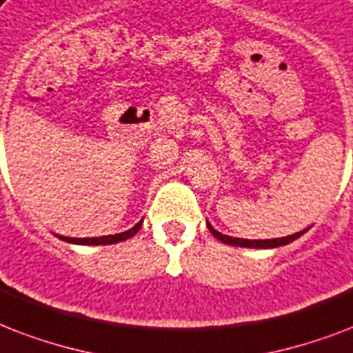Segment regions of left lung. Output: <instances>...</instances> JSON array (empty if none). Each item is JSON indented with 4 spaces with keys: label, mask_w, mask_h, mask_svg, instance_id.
<instances>
[{
    "label": "left lung",
    "mask_w": 353,
    "mask_h": 353,
    "mask_svg": "<svg viewBox=\"0 0 353 353\" xmlns=\"http://www.w3.org/2000/svg\"><path fill=\"white\" fill-rule=\"evenodd\" d=\"M210 232L214 234V237H217L219 241L226 243V245H234V247H248V248H274V247H281V245H288V243L294 241V239H299L300 236H304L305 230L296 232L293 236L288 237H276V239H239V237H230L225 236V234H221V232L214 230V226L206 223Z\"/></svg>",
    "instance_id": "obj_1"
}]
</instances>
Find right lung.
Instances as JSON below:
<instances>
[{"instance_id": "obj_1", "label": "right lung", "mask_w": 353, "mask_h": 353, "mask_svg": "<svg viewBox=\"0 0 353 353\" xmlns=\"http://www.w3.org/2000/svg\"><path fill=\"white\" fill-rule=\"evenodd\" d=\"M141 228V221H139L138 225L132 226L130 230L127 232H121V234H116V236H103V237H64L60 236L62 241H68V243H77V245H112V243H119V241H125L128 237H132L136 232Z\"/></svg>"}]
</instances>
